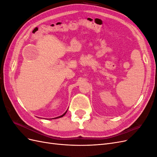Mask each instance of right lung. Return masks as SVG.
I'll return each mask as SVG.
<instances>
[{
	"mask_svg": "<svg viewBox=\"0 0 157 157\" xmlns=\"http://www.w3.org/2000/svg\"><path fill=\"white\" fill-rule=\"evenodd\" d=\"M67 111H65V113H63L62 115H61V116H59V117H56V118H61V117H63V116L65 115V114H66V113H67Z\"/></svg>",
	"mask_w": 157,
	"mask_h": 157,
	"instance_id": "obj_1",
	"label": "right lung"
}]
</instances>
